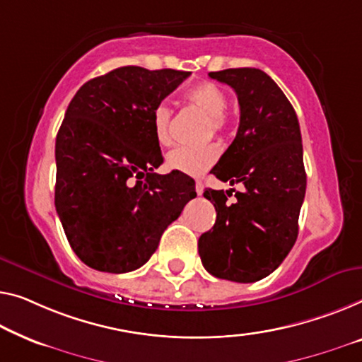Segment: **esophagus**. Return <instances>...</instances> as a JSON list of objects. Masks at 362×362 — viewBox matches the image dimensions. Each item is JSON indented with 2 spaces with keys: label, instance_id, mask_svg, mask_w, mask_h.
<instances>
[{
  "label": "esophagus",
  "instance_id": "obj_1",
  "mask_svg": "<svg viewBox=\"0 0 362 362\" xmlns=\"http://www.w3.org/2000/svg\"><path fill=\"white\" fill-rule=\"evenodd\" d=\"M195 190H197V193L198 195H203V190H204V187H203V183L202 182H197V185H195Z\"/></svg>",
  "mask_w": 362,
  "mask_h": 362
}]
</instances>
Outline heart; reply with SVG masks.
Returning a JSON list of instances; mask_svg holds the SVG:
<instances>
[{
	"mask_svg": "<svg viewBox=\"0 0 362 362\" xmlns=\"http://www.w3.org/2000/svg\"><path fill=\"white\" fill-rule=\"evenodd\" d=\"M188 104L206 113L209 118V132L223 133L229 125V117L226 115L228 97L219 86L213 83H199L185 93ZM153 129L159 144L170 143V109L165 104H159L153 110ZM219 146L214 143L203 146H179L167 154V167L182 172L185 175H203L219 158Z\"/></svg>",
	"mask_w": 362,
	"mask_h": 362,
	"instance_id": "obj_1",
	"label": "heart"
}]
</instances>
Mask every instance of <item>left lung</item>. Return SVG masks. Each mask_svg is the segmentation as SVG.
<instances>
[{"label":"left lung","instance_id":"left-lung-1","mask_svg":"<svg viewBox=\"0 0 362 362\" xmlns=\"http://www.w3.org/2000/svg\"><path fill=\"white\" fill-rule=\"evenodd\" d=\"M209 78L230 86L240 105L239 129L213 174L245 188L233 203L229 190H204L216 223L199 237L198 252L213 276L253 283L281 265L298 239L307 183L300 128L288 97L262 69L230 68Z\"/></svg>","mask_w":362,"mask_h":362}]
</instances>
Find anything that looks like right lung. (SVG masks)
<instances>
[{"label": "right lung", "instance_id": "1", "mask_svg": "<svg viewBox=\"0 0 362 362\" xmlns=\"http://www.w3.org/2000/svg\"><path fill=\"white\" fill-rule=\"evenodd\" d=\"M188 76L122 66L88 81L69 102L55 144V206L88 267L105 273L143 267L197 197L188 175L153 172L164 160L153 110Z\"/></svg>", "mask_w": 362, "mask_h": 362}]
</instances>
